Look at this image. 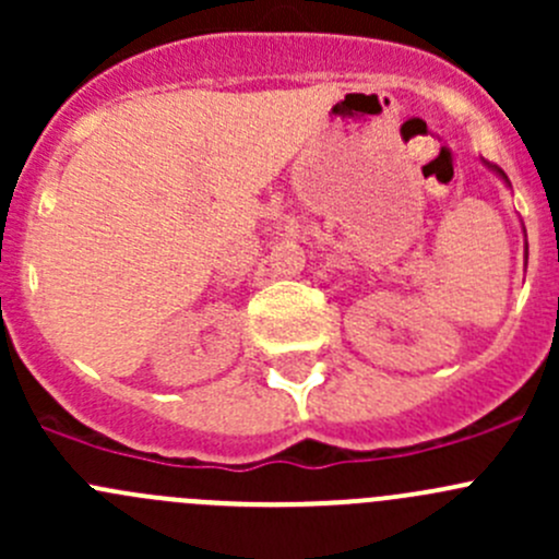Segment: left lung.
Listing matches in <instances>:
<instances>
[{"label":"left lung","instance_id":"8db88e82","mask_svg":"<svg viewBox=\"0 0 559 559\" xmlns=\"http://www.w3.org/2000/svg\"><path fill=\"white\" fill-rule=\"evenodd\" d=\"M489 167V170H492L495 175H500V178H503L506 180V183H509V178H506V173L503 170H500V167H492V165H487ZM511 186V183H509Z\"/></svg>","mask_w":559,"mask_h":559}]
</instances>
